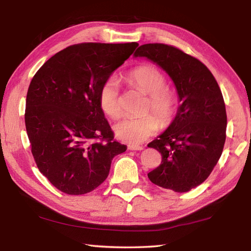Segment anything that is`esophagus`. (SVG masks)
<instances>
[{"instance_id":"1","label":"esophagus","mask_w":251,"mask_h":251,"mask_svg":"<svg viewBox=\"0 0 251 251\" xmlns=\"http://www.w3.org/2000/svg\"><path fill=\"white\" fill-rule=\"evenodd\" d=\"M127 148H129L130 150H143V146H138V145H129L127 146Z\"/></svg>"}]
</instances>
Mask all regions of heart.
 <instances>
[{"label": "heart", "instance_id": "1", "mask_svg": "<svg viewBox=\"0 0 251 251\" xmlns=\"http://www.w3.org/2000/svg\"><path fill=\"white\" fill-rule=\"evenodd\" d=\"M126 78L133 86L149 94L146 111H152L157 116H126L114 126L115 134L119 140L135 145L146 141L157 132L158 120L163 126L174 120L178 110V100L176 93L166 88L165 75L153 65L147 64L133 69L127 73ZM99 103L103 113L110 118L116 119L120 116V83L115 76L108 77L103 82L99 92Z\"/></svg>", "mask_w": 251, "mask_h": 251}]
</instances>
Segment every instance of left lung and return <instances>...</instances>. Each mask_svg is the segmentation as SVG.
<instances>
[{
  "label": "left lung",
  "mask_w": 251,
  "mask_h": 251,
  "mask_svg": "<svg viewBox=\"0 0 251 251\" xmlns=\"http://www.w3.org/2000/svg\"><path fill=\"white\" fill-rule=\"evenodd\" d=\"M134 57L161 66L174 81L180 102L171 126L148 144L162 155L148 178L175 192L190 191L207 179L224 150L226 111L218 82L201 61L174 46L145 44Z\"/></svg>",
  "instance_id": "obj_1"
}]
</instances>
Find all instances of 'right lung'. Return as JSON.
Instances as JSON below:
<instances>
[{
  "instance_id": "add662e5",
  "label": "right lung",
  "mask_w": 251,
  "mask_h": 251,
  "mask_svg": "<svg viewBox=\"0 0 251 251\" xmlns=\"http://www.w3.org/2000/svg\"><path fill=\"white\" fill-rule=\"evenodd\" d=\"M137 46L76 44L52 55L32 78L25 129L38 170L58 190L91 192L107 178L115 155L126 150L114 140L99 92Z\"/></svg>"
}]
</instances>
